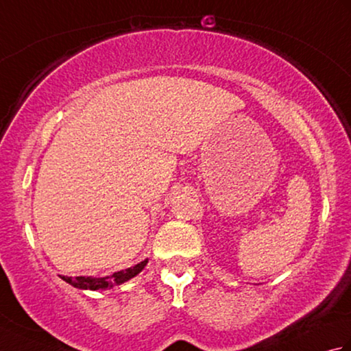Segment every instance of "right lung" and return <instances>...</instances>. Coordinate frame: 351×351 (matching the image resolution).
<instances>
[{
    "label": "right lung",
    "instance_id": "add662e5",
    "mask_svg": "<svg viewBox=\"0 0 351 351\" xmlns=\"http://www.w3.org/2000/svg\"><path fill=\"white\" fill-rule=\"evenodd\" d=\"M147 264V259H145L143 263H140L134 267L126 268V270L113 273L111 276H106V278H92V276H77V278H69V276H60V278L71 283L72 287L80 288V289H107V288H113L116 285H121V283L132 279L134 276H137L141 270H143L145 265Z\"/></svg>",
    "mask_w": 351,
    "mask_h": 351
}]
</instances>
